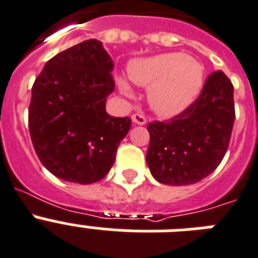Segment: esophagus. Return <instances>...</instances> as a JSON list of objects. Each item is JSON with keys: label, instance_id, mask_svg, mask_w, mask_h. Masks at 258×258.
Wrapping results in <instances>:
<instances>
[{"label": "esophagus", "instance_id": "esophagus-1", "mask_svg": "<svg viewBox=\"0 0 258 258\" xmlns=\"http://www.w3.org/2000/svg\"><path fill=\"white\" fill-rule=\"evenodd\" d=\"M131 119H133V123H135V124H139V125H143L146 124V116H144L143 114H140V112H136V114H134L133 116H131Z\"/></svg>", "mask_w": 258, "mask_h": 258}]
</instances>
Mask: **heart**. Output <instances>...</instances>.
<instances>
[{
    "label": "heart",
    "instance_id": "obj_1",
    "mask_svg": "<svg viewBox=\"0 0 258 258\" xmlns=\"http://www.w3.org/2000/svg\"><path fill=\"white\" fill-rule=\"evenodd\" d=\"M130 78L150 87V103L158 114L173 116L196 99L204 83V69L185 54L165 53L133 62ZM119 86L125 95H133L124 79H119Z\"/></svg>",
    "mask_w": 258,
    "mask_h": 258
}]
</instances>
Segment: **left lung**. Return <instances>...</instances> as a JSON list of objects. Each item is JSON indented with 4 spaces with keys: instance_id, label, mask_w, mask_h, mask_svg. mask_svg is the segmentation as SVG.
Returning a JSON list of instances; mask_svg holds the SVG:
<instances>
[{
    "instance_id": "obj_1",
    "label": "left lung",
    "mask_w": 258,
    "mask_h": 258,
    "mask_svg": "<svg viewBox=\"0 0 258 258\" xmlns=\"http://www.w3.org/2000/svg\"><path fill=\"white\" fill-rule=\"evenodd\" d=\"M234 116L233 85L223 71H215L181 114L147 125L146 159L152 176L168 185H188L211 175L227 152Z\"/></svg>"
}]
</instances>
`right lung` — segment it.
I'll return each mask as SVG.
<instances>
[{"label":"right lung","instance_id":"add662e5","mask_svg":"<svg viewBox=\"0 0 258 258\" xmlns=\"http://www.w3.org/2000/svg\"><path fill=\"white\" fill-rule=\"evenodd\" d=\"M112 59L96 39L47 60L31 89L29 131L41 163L70 183L103 179L115 162L131 119L106 112L115 89Z\"/></svg>","mask_w":258,"mask_h":258}]
</instances>
